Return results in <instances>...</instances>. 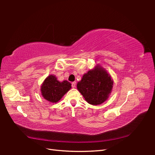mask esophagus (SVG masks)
<instances>
[{
  "label": "esophagus",
  "mask_w": 155,
  "mask_h": 155,
  "mask_svg": "<svg viewBox=\"0 0 155 155\" xmlns=\"http://www.w3.org/2000/svg\"><path fill=\"white\" fill-rule=\"evenodd\" d=\"M71 86L72 88H75L76 87V82H72L71 84Z\"/></svg>",
  "instance_id": "obj_1"
}]
</instances>
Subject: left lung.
<instances>
[{
  "label": "left lung",
  "mask_w": 155,
  "mask_h": 155,
  "mask_svg": "<svg viewBox=\"0 0 155 155\" xmlns=\"http://www.w3.org/2000/svg\"><path fill=\"white\" fill-rule=\"evenodd\" d=\"M113 81L107 72L97 67L83 75L77 84V89L91 104H101L107 99L113 88Z\"/></svg>",
  "instance_id": "left-lung-1"
}]
</instances>
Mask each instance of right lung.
I'll use <instances>...</instances> for the list:
<instances>
[{"label": "right lung", "instance_id": "1", "mask_svg": "<svg viewBox=\"0 0 155 155\" xmlns=\"http://www.w3.org/2000/svg\"><path fill=\"white\" fill-rule=\"evenodd\" d=\"M71 84L67 81L59 82L55 76L50 75L45 80L41 86L42 95L46 100L57 103L66 93L71 89Z\"/></svg>", "mask_w": 155, "mask_h": 155}]
</instances>
